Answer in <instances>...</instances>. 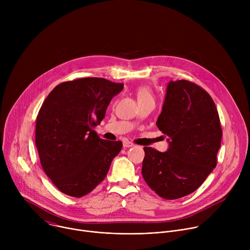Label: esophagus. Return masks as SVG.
Segmentation results:
<instances>
[{"instance_id": "34e87169", "label": "esophagus", "mask_w": 250, "mask_h": 250, "mask_svg": "<svg viewBox=\"0 0 250 250\" xmlns=\"http://www.w3.org/2000/svg\"><path fill=\"white\" fill-rule=\"evenodd\" d=\"M123 146H124L125 148H129V147H132V146H133V144H131V142H129V141H127V140H125Z\"/></svg>"}]
</instances>
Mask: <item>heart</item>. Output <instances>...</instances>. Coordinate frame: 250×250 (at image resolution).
I'll use <instances>...</instances> for the list:
<instances>
[{
	"label": "heart",
	"instance_id": "b5f03b06",
	"mask_svg": "<svg viewBox=\"0 0 250 250\" xmlns=\"http://www.w3.org/2000/svg\"><path fill=\"white\" fill-rule=\"evenodd\" d=\"M136 96H137V100L138 101L139 100H144V99H149V98H152V92H151L149 87L141 86V87L137 88Z\"/></svg>",
	"mask_w": 250,
	"mask_h": 250
}]
</instances>
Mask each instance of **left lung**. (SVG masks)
<instances>
[{
  "label": "left lung",
  "instance_id": "obj_1",
  "mask_svg": "<svg viewBox=\"0 0 250 250\" xmlns=\"http://www.w3.org/2000/svg\"><path fill=\"white\" fill-rule=\"evenodd\" d=\"M156 125L168 136V149L145 147L141 173L151 190L166 200L196 191L217 165L223 130L217 106L200 86L170 81Z\"/></svg>",
  "mask_w": 250,
  "mask_h": 250
}]
</instances>
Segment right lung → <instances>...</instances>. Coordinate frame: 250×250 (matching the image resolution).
<instances>
[{"mask_svg":"<svg viewBox=\"0 0 250 250\" xmlns=\"http://www.w3.org/2000/svg\"><path fill=\"white\" fill-rule=\"evenodd\" d=\"M123 89L104 78H81L57 85L43 102L35 146L44 172L62 193L81 198L92 192L122 150L121 140L101 139L93 128Z\"/></svg>","mask_w":250,"mask_h":250,"instance_id":"1","label":"right lung"}]
</instances>
